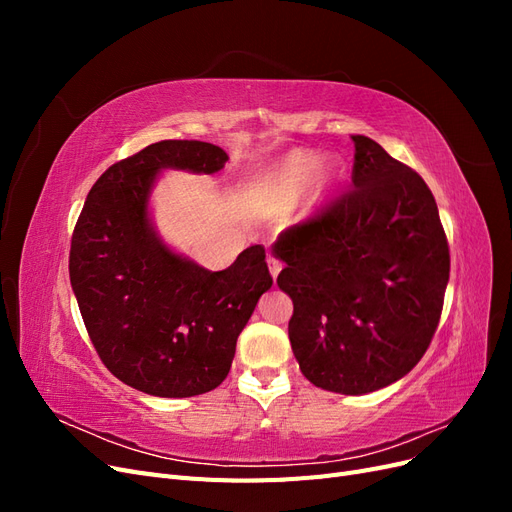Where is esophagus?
I'll return each mask as SVG.
<instances>
[{
	"instance_id": "esophagus-1",
	"label": "esophagus",
	"mask_w": 512,
	"mask_h": 512,
	"mask_svg": "<svg viewBox=\"0 0 512 512\" xmlns=\"http://www.w3.org/2000/svg\"><path fill=\"white\" fill-rule=\"evenodd\" d=\"M267 262H269V271H271L273 280H275V277L280 275V271H282V262L277 260V258H273V256H269V258H267Z\"/></svg>"
}]
</instances>
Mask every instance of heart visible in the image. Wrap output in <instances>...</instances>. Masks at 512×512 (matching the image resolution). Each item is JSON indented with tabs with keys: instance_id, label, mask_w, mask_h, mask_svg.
<instances>
[{
	"instance_id": "heart-1",
	"label": "heart",
	"mask_w": 512,
	"mask_h": 512,
	"mask_svg": "<svg viewBox=\"0 0 512 512\" xmlns=\"http://www.w3.org/2000/svg\"><path fill=\"white\" fill-rule=\"evenodd\" d=\"M339 170L320 164L318 153L294 149L271 168L262 170L243 185V198L260 215H280L290 211L307 192L322 194L335 183Z\"/></svg>"
}]
</instances>
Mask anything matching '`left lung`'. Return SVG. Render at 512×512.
Here are the masks:
<instances>
[{"mask_svg": "<svg viewBox=\"0 0 512 512\" xmlns=\"http://www.w3.org/2000/svg\"><path fill=\"white\" fill-rule=\"evenodd\" d=\"M352 188L284 230L277 286L303 376L363 395L404 378L438 329L451 254L423 177L356 134Z\"/></svg>", "mask_w": 512, "mask_h": 512, "instance_id": "8db88e82", "label": "left lung"}]
</instances>
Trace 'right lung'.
I'll return each instance as SVG.
<instances>
[{
    "label": "right lung",
    "mask_w": 512,
    "mask_h": 512,
    "mask_svg": "<svg viewBox=\"0 0 512 512\" xmlns=\"http://www.w3.org/2000/svg\"><path fill=\"white\" fill-rule=\"evenodd\" d=\"M226 151L160 141L106 168L89 190L70 243V284L106 369L156 397H194L220 386L237 337L273 284L265 247L207 271L158 239L149 194L164 168L218 173Z\"/></svg>",
    "instance_id": "1"
}]
</instances>
